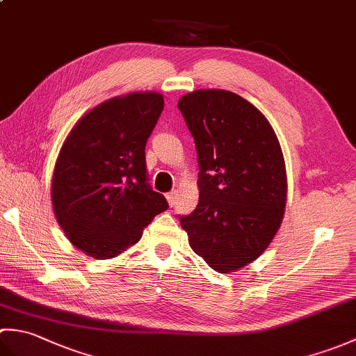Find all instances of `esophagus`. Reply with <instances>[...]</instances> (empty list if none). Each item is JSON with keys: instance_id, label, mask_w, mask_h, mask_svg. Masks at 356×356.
Returning <instances> with one entry per match:
<instances>
[{"instance_id": "34e87169", "label": "esophagus", "mask_w": 356, "mask_h": 356, "mask_svg": "<svg viewBox=\"0 0 356 356\" xmlns=\"http://www.w3.org/2000/svg\"><path fill=\"white\" fill-rule=\"evenodd\" d=\"M176 197H177V193L176 191H170L168 194H166V200H168L170 207H172L174 203H176Z\"/></svg>"}]
</instances>
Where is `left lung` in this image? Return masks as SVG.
<instances>
[{
    "label": "left lung",
    "mask_w": 356,
    "mask_h": 356,
    "mask_svg": "<svg viewBox=\"0 0 356 356\" xmlns=\"http://www.w3.org/2000/svg\"><path fill=\"white\" fill-rule=\"evenodd\" d=\"M195 142L199 205L180 216L193 251L222 274L259 259L286 207V166L269 120L228 90H195L179 99Z\"/></svg>",
    "instance_id": "obj_1"
}]
</instances>
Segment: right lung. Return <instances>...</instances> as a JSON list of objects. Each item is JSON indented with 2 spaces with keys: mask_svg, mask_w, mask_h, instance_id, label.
Wrapping results in <instances>:
<instances>
[{
  "mask_svg": "<svg viewBox=\"0 0 356 356\" xmlns=\"http://www.w3.org/2000/svg\"><path fill=\"white\" fill-rule=\"evenodd\" d=\"M162 110L161 93L116 96L86 113L67 136L53 171L51 203L65 236L87 255H119L168 208L149 186L145 163Z\"/></svg>",
  "mask_w": 356,
  "mask_h": 356,
  "instance_id": "1",
  "label": "right lung"
}]
</instances>
